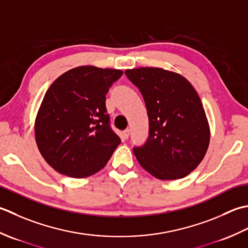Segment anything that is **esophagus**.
<instances>
[{
	"instance_id": "34e87169",
	"label": "esophagus",
	"mask_w": 248,
	"mask_h": 248,
	"mask_svg": "<svg viewBox=\"0 0 248 248\" xmlns=\"http://www.w3.org/2000/svg\"><path fill=\"white\" fill-rule=\"evenodd\" d=\"M129 133H130V130H129V129H125V130H123V133H122L123 138H124V139H127V138L129 137Z\"/></svg>"
}]
</instances>
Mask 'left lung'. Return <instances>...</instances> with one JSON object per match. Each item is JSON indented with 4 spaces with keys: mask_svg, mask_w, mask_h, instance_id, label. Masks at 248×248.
<instances>
[{
    "mask_svg": "<svg viewBox=\"0 0 248 248\" xmlns=\"http://www.w3.org/2000/svg\"><path fill=\"white\" fill-rule=\"evenodd\" d=\"M142 94L149 137L133 149L144 170L159 180L182 179L203 159L210 127L198 93L187 79L163 68L126 69Z\"/></svg>",
    "mask_w": 248,
    "mask_h": 248,
    "instance_id": "obj_1",
    "label": "left lung"
}]
</instances>
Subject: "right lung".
Instances as JSON below:
<instances>
[{
    "label": "right lung",
    "mask_w": 248,
    "mask_h": 248,
    "mask_svg": "<svg viewBox=\"0 0 248 248\" xmlns=\"http://www.w3.org/2000/svg\"><path fill=\"white\" fill-rule=\"evenodd\" d=\"M122 75L120 69L79 66L50 85L35 120V139L58 172L85 178L108 163L121 139L110 127L106 94Z\"/></svg>",
    "instance_id": "add662e5"
}]
</instances>
